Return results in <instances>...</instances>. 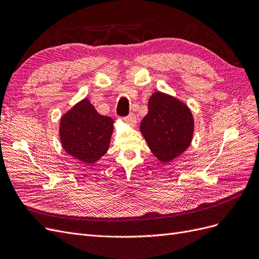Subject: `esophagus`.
<instances>
[{"label": "esophagus", "mask_w": 259, "mask_h": 259, "mask_svg": "<svg viewBox=\"0 0 259 259\" xmlns=\"http://www.w3.org/2000/svg\"><path fill=\"white\" fill-rule=\"evenodd\" d=\"M124 121L126 122V123H128V124H131V125H133V126H134V125H136V122H137L135 114H133V113H131L126 117H124Z\"/></svg>", "instance_id": "obj_1"}]
</instances>
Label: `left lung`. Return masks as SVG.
I'll list each match as a JSON object with an SVG mask.
<instances>
[{"instance_id": "8db88e82", "label": "left lung", "mask_w": 259, "mask_h": 259, "mask_svg": "<svg viewBox=\"0 0 259 259\" xmlns=\"http://www.w3.org/2000/svg\"><path fill=\"white\" fill-rule=\"evenodd\" d=\"M193 124L190 109L184 103L155 92L149 99L148 113L140 123V132L155 158L168 163L190 146Z\"/></svg>"}]
</instances>
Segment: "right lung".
<instances>
[{
  "label": "right lung",
  "mask_w": 259,
  "mask_h": 259,
  "mask_svg": "<svg viewBox=\"0 0 259 259\" xmlns=\"http://www.w3.org/2000/svg\"><path fill=\"white\" fill-rule=\"evenodd\" d=\"M113 132L111 117L100 115L89 99H83L62 115L60 142L67 153L84 163L93 164L109 148Z\"/></svg>",
  "instance_id": "obj_1"
}]
</instances>
